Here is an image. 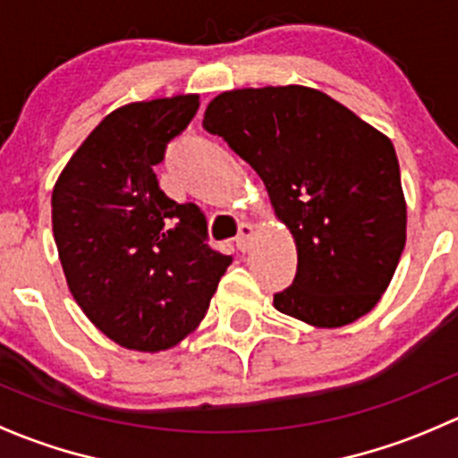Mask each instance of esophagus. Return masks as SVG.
<instances>
[{"label":"esophagus","mask_w":458,"mask_h":458,"mask_svg":"<svg viewBox=\"0 0 458 458\" xmlns=\"http://www.w3.org/2000/svg\"><path fill=\"white\" fill-rule=\"evenodd\" d=\"M252 237H255V228H252L250 224L239 225V234H237V239H234V243H237V250L246 252L248 248H250Z\"/></svg>","instance_id":"obj_1"}]
</instances>
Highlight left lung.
Segmentation results:
<instances>
[{"mask_svg":"<svg viewBox=\"0 0 458 458\" xmlns=\"http://www.w3.org/2000/svg\"><path fill=\"white\" fill-rule=\"evenodd\" d=\"M203 128L252 165L297 242V275L275 294L276 310L318 327L368 315L405 246L392 141L306 86L224 92Z\"/></svg>","mask_w":458,"mask_h":458,"instance_id":"8db88e82","label":"left lung"}]
</instances>
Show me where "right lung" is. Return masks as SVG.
<instances>
[{
	"label": "right lung",
	"instance_id": "right-lung-1",
	"mask_svg": "<svg viewBox=\"0 0 458 458\" xmlns=\"http://www.w3.org/2000/svg\"><path fill=\"white\" fill-rule=\"evenodd\" d=\"M197 110V95L114 110L53 191V233L68 288L123 348L157 352L179 344L206 317L233 263L208 243L201 208L170 199L155 174Z\"/></svg>",
	"mask_w": 458,
	"mask_h": 458
}]
</instances>
